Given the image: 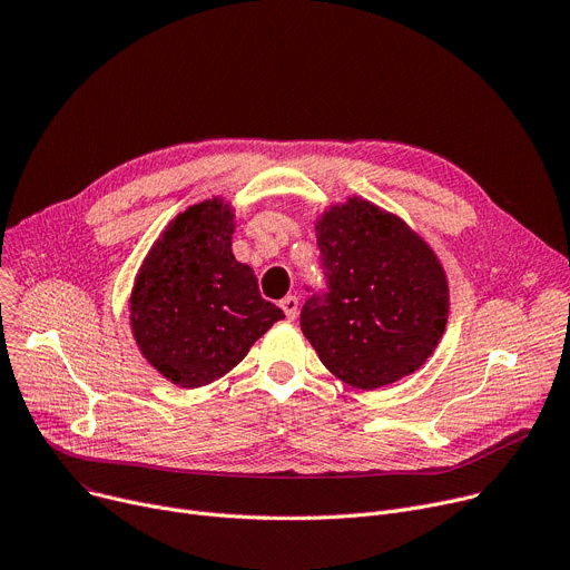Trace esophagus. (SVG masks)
<instances>
[{
	"label": "esophagus",
	"instance_id": "esophagus-1",
	"mask_svg": "<svg viewBox=\"0 0 570 570\" xmlns=\"http://www.w3.org/2000/svg\"><path fill=\"white\" fill-rule=\"evenodd\" d=\"M281 308L285 313L287 320H294L298 315V298L294 294H287L283 301H281Z\"/></svg>",
	"mask_w": 570,
	"mask_h": 570
}]
</instances>
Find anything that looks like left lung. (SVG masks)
Masks as SVG:
<instances>
[{"label": "left lung", "instance_id": "obj_1", "mask_svg": "<svg viewBox=\"0 0 570 570\" xmlns=\"http://www.w3.org/2000/svg\"><path fill=\"white\" fill-rule=\"evenodd\" d=\"M315 233L328 292L305 301L301 331L326 370L358 390L420 370L450 317V285L433 248L361 196L324 209Z\"/></svg>", "mask_w": 570, "mask_h": 570}]
</instances>
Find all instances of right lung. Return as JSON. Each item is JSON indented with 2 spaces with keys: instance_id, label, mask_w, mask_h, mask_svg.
Segmentation results:
<instances>
[{
  "instance_id": "1",
  "label": "right lung",
  "mask_w": 570,
  "mask_h": 570,
  "mask_svg": "<svg viewBox=\"0 0 570 570\" xmlns=\"http://www.w3.org/2000/svg\"><path fill=\"white\" fill-rule=\"evenodd\" d=\"M235 209L224 198L187 207L148 250L129 296L141 356L170 383L200 387L244 361L283 311L233 255Z\"/></svg>"
}]
</instances>
